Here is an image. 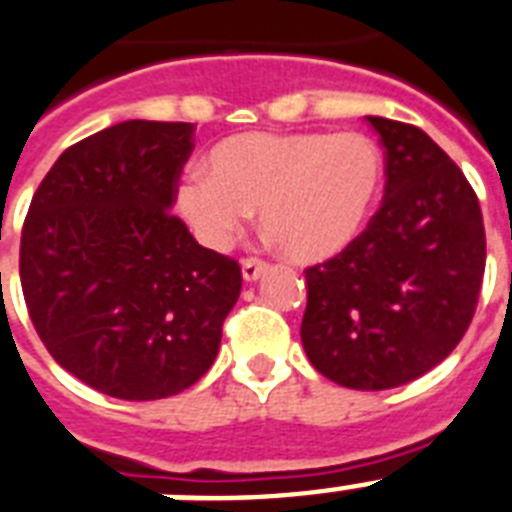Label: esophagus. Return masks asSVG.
<instances>
[{
    "instance_id": "esophagus-1",
    "label": "esophagus",
    "mask_w": 512,
    "mask_h": 512,
    "mask_svg": "<svg viewBox=\"0 0 512 512\" xmlns=\"http://www.w3.org/2000/svg\"><path fill=\"white\" fill-rule=\"evenodd\" d=\"M268 262L265 260H257V257H247V260H242V278L247 283H255L260 281L262 275L268 273Z\"/></svg>"
}]
</instances>
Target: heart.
Instances as JSON below:
<instances>
[{"label":"heart","mask_w":512,"mask_h":512,"mask_svg":"<svg viewBox=\"0 0 512 512\" xmlns=\"http://www.w3.org/2000/svg\"><path fill=\"white\" fill-rule=\"evenodd\" d=\"M206 172L177 182L182 221L226 250L260 208L291 260L322 262L366 229L384 185V154L363 133H237L208 151Z\"/></svg>","instance_id":"b5f03b06"}]
</instances>
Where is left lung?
Segmentation results:
<instances>
[{
    "instance_id": "left-lung-1",
    "label": "left lung",
    "mask_w": 512,
    "mask_h": 512,
    "mask_svg": "<svg viewBox=\"0 0 512 512\" xmlns=\"http://www.w3.org/2000/svg\"><path fill=\"white\" fill-rule=\"evenodd\" d=\"M366 121L386 149L384 201L348 250L306 270L301 342L330 381L381 391L459 345L487 250L477 193L446 151L410 123Z\"/></svg>"
}]
</instances>
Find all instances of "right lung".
Returning <instances> with one entry per match:
<instances>
[{
    "instance_id": "obj_1",
    "label": "right lung",
    "mask_w": 512,
    "mask_h": 512,
    "mask_svg": "<svg viewBox=\"0 0 512 512\" xmlns=\"http://www.w3.org/2000/svg\"><path fill=\"white\" fill-rule=\"evenodd\" d=\"M193 123L123 121L79 141L38 185L20 281L61 368L128 402L180 394L213 366L242 291L170 208Z\"/></svg>"
}]
</instances>
